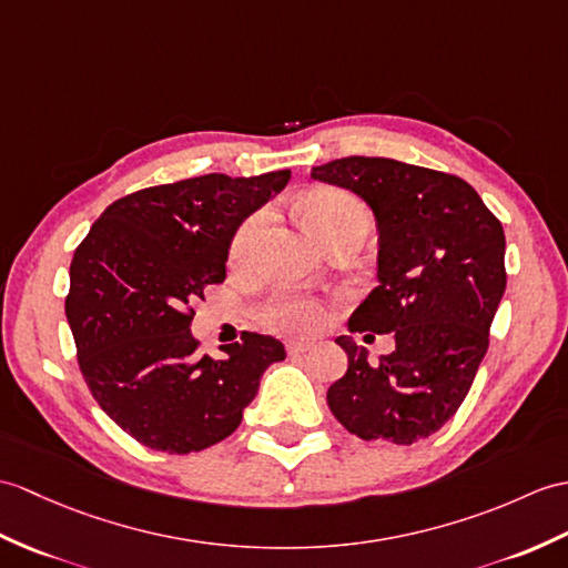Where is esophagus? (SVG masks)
<instances>
[{"mask_svg":"<svg viewBox=\"0 0 568 568\" xmlns=\"http://www.w3.org/2000/svg\"><path fill=\"white\" fill-rule=\"evenodd\" d=\"M285 348L290 355H305L312 351V344H307V341H290Z\"/></svg>","mask_w":568,"mask_h":568,"instance_id":"esophagus-1","label":"esophagus"}]
</instances>
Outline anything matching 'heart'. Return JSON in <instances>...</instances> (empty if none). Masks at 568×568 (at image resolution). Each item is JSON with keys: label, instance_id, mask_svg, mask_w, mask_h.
I'll use <instances>...</instances> for the list:
<instances>
[{"label": "heart", "instance_id": "obj_1", "mask_svg": "<svg viewBox=\"0 0 568 568\" xmlns=\"http://www.w3.org/2000/svg\"><path fill=\"white\" fill-rule=\"evenodd\" d=\"M297 210L307 227L324 246L334 244L338 236L351 232H367V227H371V215H367L365 205L358 197H353L344 191L316 189L300 197ZM261 222L263 215L256 213L252 217H246L240 227H236L230 242V258L234 263H244L248 254H252ZM324 316L326 310L322 302L305 295L273 297L268 305L263 307V322H266V326L285 334H312L322 326Z\"/></svg>", "mask_w": 568, "mask_h": 568}]
</instances>
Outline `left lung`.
Wrapping results in <instances>:
<instances>
[{
  "instance_id": "1",
  "label": "left lung",
  "mask_w": 568,
  "mask_h": 568,
  "mask_svg": "<svg viewBox=\"0 0 568 568\" xmlns=\"http://www.w3.org/2000/svg\"><path fill=\"white\" fill-rule=\"evenodd\" d=\"M312 179L358 193L379 230L377 278L351 314V334H394L397 348L367 361L351 336L346 375L326 392L338 424L363 440L412 445L463 406L489 348L506 290V234L465 179L385 156H344Z\"/></svg>"
}]
</instances>
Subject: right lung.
Instances as JSON below:
<instances>
[{"mask_svg":"<svg viewBox=\"0 0 568 568\" xmlns=\"http://www.w3.org/2000/svg\"><path fill=\"white\" fill-rule=\"evenodd\" d=\"M290 181L205 174L118 197L70 266L64 314L79 371L130 438L169 455L205 450L242 424L261 375L285 358L278 338L244 332L222 358L191 336L193 302L224 281L232 236Z\"/></svg>","mask_w":568,"mask_h":568,"instance_id":"1","label":"right lung"}]
</instances>
